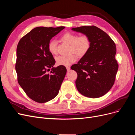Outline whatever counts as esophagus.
Wrapping results in <instances>:
<instances>
[{
    "mask_svg": "<svg viewBox=\"0 0 135 135\" xmlns=\"http://www.w3.org/2000/svg\"><path fill=\"white\" fill-rule=\"evenodd\" d=\"M66 69H67V71H70V68L69 67V66H67Z\"/></svg>",
    "mask_w": 135,
    "mask_h": 135,
    "instance_id": "1",
    "label": "esophagus"
}]
</instances>
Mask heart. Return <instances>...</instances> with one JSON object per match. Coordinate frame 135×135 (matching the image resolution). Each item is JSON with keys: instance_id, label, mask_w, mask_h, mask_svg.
<instances>
[{"instance_id": "b5f03b06", "label": "heart", "mask_w": 135, "mask_h": 135, "mask_svg": "<svg viewBox=\"0 0 135 135\" xmlns=\"http://www.w3.org/2000/svg\"><path fill=\"white\" fill-rule=\"evenodd\" d=\"M63 41L70 45V54H74L79 57H82L89 51L91 46V40L88 36L79 35L66 32L61 36ZM57 42L56 40H52L48 44V51L52 55H55L57 53ZM76 57L75 55L69 56H60L56 58V62L57 65L68 66L75 62Z\"/></svg>"}]
</instances>
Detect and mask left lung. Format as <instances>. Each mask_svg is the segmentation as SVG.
<instances>
[{
  "label": "left lung",
  "instance_id": "left-lung-1",
  "mask_svg": "<svg viewBox=\"0 0 135 135\" xmlns=\"http://www.w3.org/2000/svg\"><path fill=\"white\" fill-rule=\"evenodd\" d=\"M71 30L88 36L91 40L87 54L71 67L78 74V91L89 98L103 96L113 87L118 69L115 44L105 31L95 26L72 27Z\"/></svg>",
  "mask_w": 135,
  "mask_h": 135
}]
</instances>
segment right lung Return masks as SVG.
Masks as SVG:
<instances>
[{"instance_id": "obj_1", "label": "right lung", "mask_w": 135, "mask_h": 135, "mask_svg": "<svg viewBox=\"0 0 135 135\" xmlns=\"http://www.w3.org/2000/svg\"><path fill=\"white\" fill-rule=\"evenodd\" d=\"M65 28L35 27L18 43L15 67L18 82L28 97L37 103L54 99L66 75L64 66L54 67L55 60L48 51L50 40ZM51 68V74H47Z\"/></svg>"}]
</instances>
